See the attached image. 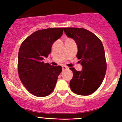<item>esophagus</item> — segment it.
<instances>
[{
  "instance_id": "1",
  "label": "esophagus",
  "mask_w": 122,
  "mask_h": 122,
  "mask_svg": "<svg viewBox=\"0 0 122 122\" xmlns=\"http://www.w3.org/2000/svg\"><path fill=\"white\" fill-rule=\"evenodd\" d=\"M68 69H69V68H68V67H67L66 66H62L63 71H64V70H67Z\"/></svg>"
}]
</instances>
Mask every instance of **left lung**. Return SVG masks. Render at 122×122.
<instances>
[{"label": "left lung", "instance_id": "8db88e82", "mask_svg": "<svg viewBox=\"0 0 122 122\" xmlns=\"http://www.w3.org/2000/svg\"><path fill=\"white\" fill-rule=\"evenodd\" d=\"M63 29L67 37L75 40L78 49L76 56L82 66L81 71L70 68L73 74L70 81L71 90L82 96L92 94L102 84L107 70L103 43L96 35L85 29Z\"/></svg>", "mask_w": 122, "mask_h": 122}]
</instances>
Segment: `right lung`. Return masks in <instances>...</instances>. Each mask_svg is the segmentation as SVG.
Masks as SVG:
<instances>
[{
  "label": "right lung",
  "instance_id": "1",
  "mask_svg": "<svg viewBox=\"0 0 122 122\" xmlns=\"http://www.w3.org/2000/svg\"><path fill=\"white\" fill-rule=\"evenodd\" d=\"M62 33V28L38 30L21 44L18 53V73L25 87L34 96L45 97L54 90L62 68L44 63L42 60L48 57L53 43Z\"/></svg>",
  "mask_w": 122,
  "mask_h": 122
}]
</instances>
